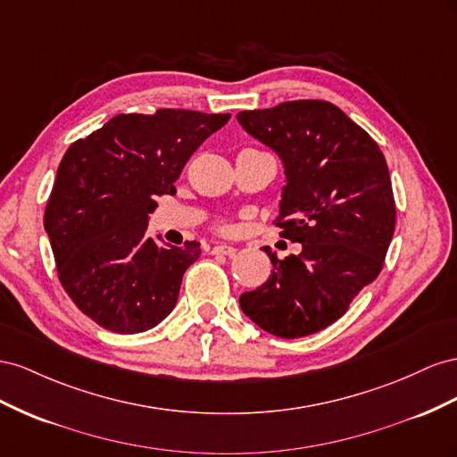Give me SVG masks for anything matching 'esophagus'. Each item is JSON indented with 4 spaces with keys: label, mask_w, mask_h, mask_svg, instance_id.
I'll return each instance as SVG.
<instances>
[{
    "label": "esophagus",
    "mask_w": 457,
    "mask_h": 457,
    "mask_svg": "<svg viewBox=\"0 0 457 457\" xmlns=\"http://www.w3.org/2000/svg\"><path fill=\"white\" fill-rule=\"evenodd\" d=\"M237 253V249L236 246H231V245H216V246H212V254H218V256H231V254H236Z\"/></svg>",
    "instance_id": "34e87169"
}]
</instances>
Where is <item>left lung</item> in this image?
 Returning <instances> with one entry per match:
<instances>
[{
    "mask_svg": "<svg viewBox=\"0 0 457 457\" xmlns=\"http://www.w3.org/2000/svg\"><path fill=\"white\" fill-rule=\"evenodd\" d=\"M243 129L276 151L285 186L276 226L303 243L301 254L278 258L241 310L258 328L296 338L318 333L375 281L395 233L396 206L388 166L366 129L329 101H285L237 114Z\"/></svg>",
    "mask_w": 457,
    "mask_h": 457,
    "instance_id": "obj_1",
    "label": "left lung"
}]
</instances>
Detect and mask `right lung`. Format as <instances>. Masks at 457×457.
<instances>
[{
	"label": "right lung",
	"mask_w": 457,
	"mask_h": 457,
	"mask_svg": "<svg viewBox=\"0 0 457 457\" xmlns=\"http://www.w3.org/2000/svg\"><path fill=\"white\" fill-rule=\"evenodd\" d=\"M229 112L159 109L116 114L64 153L44 214L61 285L101 328L141 333L176 306L197 241L159 245L147 236L156 199Z\"/></svg>",
	"instance_id": "add662e5"
}]
</instances>
